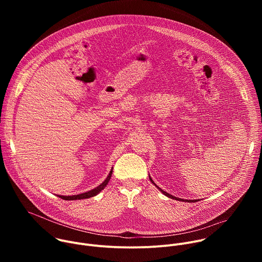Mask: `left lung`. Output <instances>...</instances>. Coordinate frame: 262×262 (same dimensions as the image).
Here are the masks:
<instances>
[{"label":"left lung","instance_id":"left-lung-1","mask_svg":"<svg viewBox=\"0 0 262 262\" xmlns=\"http://www.w3.org/2000/svg\"><path fill=\"white\" fill-rule=\"evenodd\" d=\"M149 179H150V180H151V182H152V183H154V184H156V183H155V182H154V180H152V179H151V177H150V178H149ZM157 188H159V186H158V185H157ZM160 190H161V189H160ZM161 192H162V193H163V194H165V195H166V196H167V197H169V198H171V199H175V200H178V201H183V199H179V198H176V197H174V196H172V195H170V194H168V193H166V192H164V191H163V190H161ZM185 201H188V202H193V201H197V200H192V201H191V200H185Z\"/></svg>","mask_w":262,"mask_h":262}]
</instances>
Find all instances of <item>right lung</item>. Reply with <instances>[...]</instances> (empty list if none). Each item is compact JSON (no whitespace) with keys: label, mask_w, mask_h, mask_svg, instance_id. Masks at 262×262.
I'll use <instances>...</instances> for the list:
<instances>
[{"label":"right lung","mask_w":262,"mask_h":262,"mask_svg":"<svg viewBox=\"0 0 262 262\" xmlns=\"http://www.w3.org/2000/svg\"><path fill=\"white\" fill-rule=\"evenodd\" d=\"M112 170H113V169H112ZM112 170H111L110 174L107 175V177L105 178V180H104L100 185L96 186L95 189H93V190H91V191H89V192L83 193V194H79V195H73V196H60V195H59V197H60L61 199H63V200H81V199L91 198V197L97 195L99 192H101V190H103V189L105 188V185H106L107 182L110 181L111 176H112V173H113V171H112Z\"/></svg>","instance_id":"1"}]
</instances>
